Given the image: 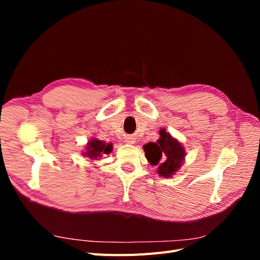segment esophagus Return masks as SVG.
Here are the masks:
<instances>
[{
	"label": "esophagus",
	"mask_w": 260,
	"mask_h": 260,
	"mask_svg": "<svg viewBox=\"0 0 260 260\" xmlns=\"http://www.w3.org/2000/svg\"><path fill=\"white\" fill-rule=\"evenodd\" d=\"M125 143H129V144L131 143V144H132V143H133V141H132V140H130V139H129V140H125Z\"/></svg>",
	"instance_id": "esophagus-1"
}]
</instances>
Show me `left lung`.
<instances>
[{"label": "left lung", "mask_w": 260, "mask_h": 260, "mask_svg": "<svg viewBox=\"0 0 260 260\" xmlns=\"http://www.w3.org/2000/svg\"><path fill=\"white\" fill-rule=\"evenodd\" d=\"M159 135L157 143H147L143 148L148 162L152 166H158V175L169 178L181 167L185 152L178 140L172 138L166 130H160Z\"/></svg>", "instance_id": "8db88e82"}]
</instances>
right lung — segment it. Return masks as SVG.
I'll return each instance as SVG.
<instances>
[{
    "mask_svg": "<svg viewBox=\"0 0 260 260\" xmlns=\"http://www.w3.org/2000/svg\"><path fill=\"white\" fill-rule=\"evenodd\" d=\"M113 149V144L109 143L106 144L103 141H100L96 139H92L89 141L88 145H86V152L83 153L84 156L90 157L91 159L100 158L103 154H109Z\"/></svg>",
    "mask_w": 260,
    "mask_h": 260,
    "instance_id": "add662e5",
    "label": "right lung"
}]
</instances>
